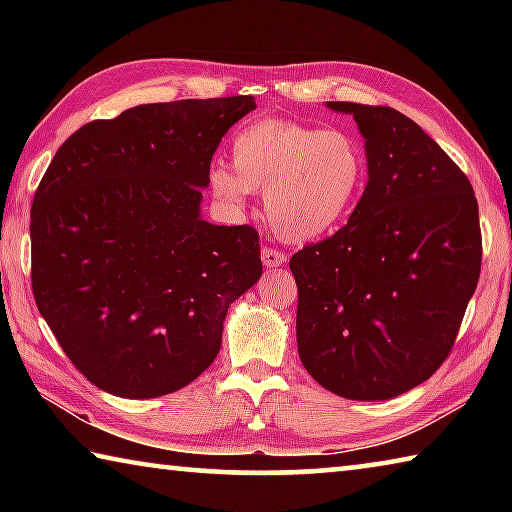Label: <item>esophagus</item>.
<instances>
[{
	"instance_id": "1",
	"label": "esophagus",
	"mask_w": 512,
	"mask_h": 512,
	"mask_svg": "<svg viewBox=\"0 0 512 512\" xmlns=\"http://www.w3.org/2000/svg\"><path fill=\"white\" fill-rule=\"evenodd\" d=\"M262 262H264L266 268H277V266H282L284 262H287V255H284L282 250L266 246V248H262Z\"/></svg>"
}]
</instances>
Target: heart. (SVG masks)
I'll return each mask as SVG.
<instances>
[{"instance_id":"obj_1","label":"heart","mask_w":512,"mask_h":512,"mask_svg":"<svg viewBox=\"0 0 512 512\" xmlns=\"http://www.w3.org/2000/svg\"><path fill=\"white\" fill-rule=\"evenodd\" d=\"M366 178V149L352 133L257 119L232 137V167L214 162L207 183L230 207L264 192L266 219L277 235L309 241L348 219Z\"/></svg>"}]
</instances>
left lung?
I'll return each mask as SVG.
<instances>
[{
	"mask_svg": "<svg viewBox=\"0 0 512 512\" xmlns=\"http://www.w3.org/2000/svg\"><path fill=\"white\" fill-rule=\"evenodd\" d=\"M366 137L368 185L350 221L291 257L298 352L320 386L348 400H391L454 348L481 275L474 189L402 112L329 101Z\"/></svg>",
	"mask_w": 512,
	"mask_h": 512,
	"instance_id": "8db88e82",
	"label": "left lung"
}]
</instances>
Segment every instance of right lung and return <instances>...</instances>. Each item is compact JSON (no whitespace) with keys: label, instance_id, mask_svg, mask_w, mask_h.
I'll return each mask as SVG.
<instances>
[{"label":"right lung","instance_id":"obj_1","mask_svg":"<svg viewBox=\"0 0 512 512\" xmlns=\"http://www.w3.org/2000/svg\"><path fill=\"white\" fill-rule=\"evenodd\" d=\"M255 99L146 103L69 135L31 205V287L60 348L110 395L160 397L216 359L262 275L250 225L201 219V189Z\"/></svg>","mask_w":512,"mask_h":512}]
</instances>
